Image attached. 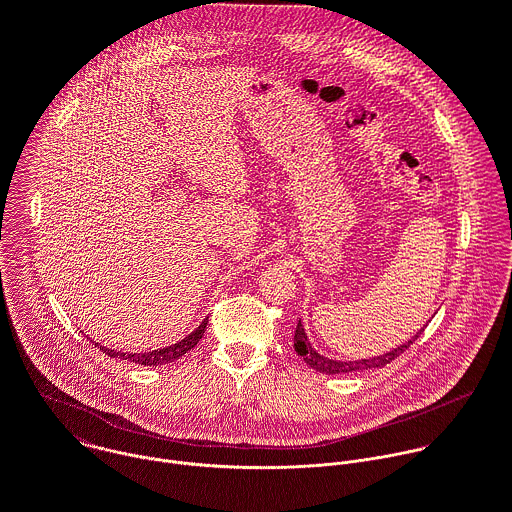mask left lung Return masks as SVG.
Segmentation results:
<instances>
[{
    "instance_id": "left-lung-1",
    "label": "left lung",
    "mask_w": 512,
    "mask_h": 512,
    "mask_svg": "<svg viewBox=\"0 0 512 512\" xmlns=\"http://www.w3.org/2000/svg\"><path fill=\"white\" fill-rule=\"evenodd\" d=\"M421 332H417V336H413L409 342L397 346L395 350L383 354V356H375V358H364V360H348V362H340V360H332V358H326L322 354H318L312 344L308 342V336L304 332V326L302 322L298 320V326H296V334H294V348L296 352L304 358L306 364H310L312 369H316L318 373H324V375H342V373H354V371H369V369H379V367H385V364H389L391 360H395L399 354H403L417 338H419Z\"/></svg>"
}]
</instances>
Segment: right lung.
Segmentation results:
<instances>
[{
    "mask_svg": "<svg viewBox=\"0 0 512 512\" xmlns=\"http://www.w3.org/2000/svg\"><path fill=\"white\" fill-rule=\"evenodd\" d=\"M206 324H208V318H204V322L192 332V334H188L184 340H180L178 344H172V346H168V348H162V350H152V352H141V354H137V352H117V350H109V348H103L101 346V350L107 354V356H111V358H123V360H131V362H135V364H143V367H162V364H168V362H174V360H178L180 356H184L188 350H192L198 342H200V338H202V334H204V330H206ZM99 346V344H97Z\"/></svg>",
    "mask_w": 512,
    "mask_h": 512,
    "instance_id": "right-lung-1",
    "label": "right lung"
}]
</instances>
